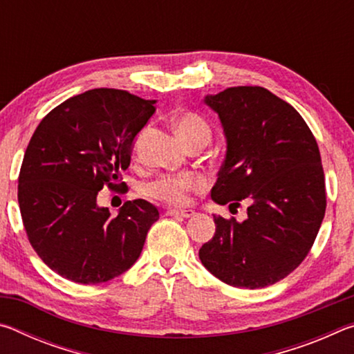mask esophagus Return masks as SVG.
I'll use <instances>...</instances> for the list:
<instances>
[{
    "instance_id": "obj_1",
    "label": "esophagus",
    "mask_w": 354,
    "mask_h": 354,
    "mask_svg": "<svg viewBox=\"0 0 354 354\" xmlns=\"http://www.w3.org/2000/svg\"><path fill=\"white\" fill-rule=\"evenodd\" d=\"M167 215H171V217L189 218L192 215H195V211H192V209H169V211H167Z\"/></svg>"
}]
</instances>
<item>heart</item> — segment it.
<instances>
[{
    "label": "heart",
    "mask_w": 354,
    "mask_h": 354,
    "mask_svg": "<svg viewBox=\"0 0 354 354\" xmlns=\"http://www.w3.org/2000/svg\"><path fill=\"white\" fill-rule=\"evenodd\" d=\"M173 128L187 148L206 147L212 137V128L207 120L194 111H181L173 117ZM147 131H142L137 137L136 147L139 145ZM203 179L194 175L164 176L148 185V194L160 201L170 205H184L187 194L195 187H201Z\"/></svg>",
    "instance_id": "1"
}]
</instances>
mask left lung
Instances as JSON below:
<instances>
[{"label":"left lung","mask_w":354,"mask_h":354,"mask_svg":"<svg viewBox=\"0 0 354 354\" xmlns=\"http://www.w3.org/2000/svg\"><path fill=\"white\" fill-rule=\"evenodd\" d=\"M226 154L211 190L217 205L251 200L243 221L214 215L215 234L200 248L214 277L262 289L292 273L308 256L325 217V175L319 145L303 117L263 87L207 95Z\"/></svg>","instance_id":"left-lung-1"}]
</instances>
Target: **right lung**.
Listing matches in <instances>:
<instances>
[{
	"mask_svg": "<svg viewBox=\"0 0 354 354\" xmlns=\"http://www.w3.org/2000/svg\"><path fill=\"white\" fill-rule=\"evenodd\" d=\"M154 104L124 91L93 88L55 107L34 131L19 176L20 212L35 253L62 278L106 283L139 259L158 207L127 201L111 217L97 196L106 184L120 185Z\"/></svg>",
	"mask_w": 354,
	"mask_h": 354,
	"instance_id": "1",
	"label": "right lung"
}]
</instances>
